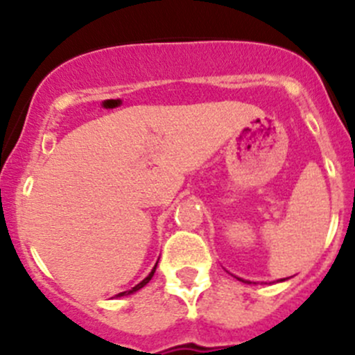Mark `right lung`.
Returning <instances> with one entry per match:
<instances>
[{
    "mask_svg": "<svg viewBox=\"0 0 355 355\" xmlns=\"http://www.w3.org/2000/svg\"><path fill=\"white\" fill-rule=\"evenodd\" d=\"M156 266H157V263H156ZM156 266L153 268V271H151V273H149L148 277H146L144 280L141 282V284H139V285H135V287L132 288V290H127V292H121V293H118V295H114V297H123V295H130V293L137 292V290H141L142 287H144V285H148V284H149V280H151V278H153V275H155V271H156Z\"/></svg>",
    "mask_w": 355,
    "mask_h": 355,
    "instance_id": "right-lung-1",
    "label": "right lung"
}]
</instances>
